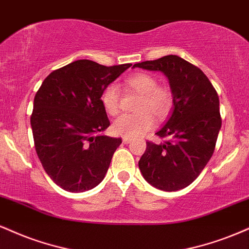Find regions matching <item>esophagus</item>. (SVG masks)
<instances>
[{
    "label": "esophagus",
    "mask_w": 249,
    "mask_h": 249,
    "mask_svg": "<svg viewBox=\"0 0 249 249\" xmlns=\"http://www.w3.org/2000/svg\"><path fill=\"white\" fill-rule=\"evenodd\" d=\"M131 138H127V137H123V142L124 143H128V142H131Z\"/></svg>",
    "instance_id": "esophagus-1"
}]
</instances>
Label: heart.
Returning <instances> with one entry per match:
<instances>
[{"label": "heart", "instance_id": "heart-1", "mask_svg": "<svg viewBox=\"0 0 249 249\" xmlns=\"http://www.w3.org/2000/svg\"><path fill=\"white\" fill-rule=\"evenodd\" d=\"M126 88L138 92L140 97L136 104V113H124L112 123V131L118 136L134 138L153 126L154 118H166L173 107L172 91L159 86L158 79L148 73H136L125 79ZM102 104L107 115H116L121 107V95L115 85L104 88L101 96Z\"/></svg>", "mask_w": 249, "mask_h": 249}]
</instances>
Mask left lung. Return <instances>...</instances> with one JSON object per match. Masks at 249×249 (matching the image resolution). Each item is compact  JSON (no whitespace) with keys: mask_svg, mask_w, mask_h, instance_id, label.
<instances>
[{"mask_svg":"<svg viewBox=\"0 0 249 249\" xmlns=\"http://www.w3.org/2000/svg\"><path fill=\"white\" fill-rule=\"evenodd\" d=\"M133 67L162 71L169 80L174 102L168 122L155 133L166 140L146 142L140 172L158 189H183L198 178L214 152L221 127L219 97L208 76L178 55L142 61Z\"/></svg>","mask_w":249,"mask_h":249,"instance_id":"left-lung-1","label":"left lung"}]
</instances>
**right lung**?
I'll return each mask as SVG.
<instances>
[{"instance_id": "right-lung-1", "label": "right lung", "mask_w": 249, "mask_h": 249, "mask_svg": "<svg viewBox=\"0 0 249 249\" xmlns=\"http://www.w3.org/2000/svg\"><path fill=\"white\" fill-rule=\"evenodd\" d=\"M128 67L76 60L53 71L38 89L31 115L35 148L64 190H90L106 176L122 139L98 134L110 125L101 96Z\"/></svg>"}]
</instances>
